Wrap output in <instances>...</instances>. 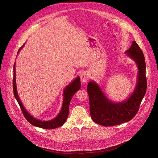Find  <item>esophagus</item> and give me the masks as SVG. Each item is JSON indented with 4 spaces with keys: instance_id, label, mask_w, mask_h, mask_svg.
<instances>
[{
    "instance_id": "1",
    "label": "esophagus",
    "mask_w": 158,
    "mask_h": 158,
    "mask_svg": "<svg viewBox=\"0 0 158 158\" xmlns=\"http://www.w3.org/2000/svg\"><path fill=\"white\" fill-rule=\"evenodd\" d=\"M88 80V74L86 73H83L81 75V81L82 82H87Z\"/></svg>"
}]
</instances>
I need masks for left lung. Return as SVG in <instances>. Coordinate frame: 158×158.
Wrapping results in <instances>:
<instances>
[{
  "instance_id": "obj_1",
  "label": "left lung",
  "mask_w": 158,
  "mask_h": 158,
  "mask_svg": "<svg viewBox=\"0 0 158 158\" xmlns=\"http://www.w3.org/2000/svg\"><path fill=\"white\" fill-rule=\"evenodd\" d=\"M125 53L136 62L138 69L136 87L127 99L114 102L106 96L94 81L87 85L91 117L94 122L104 126L119 125L131 120L137 114L146 92V63L143 51L136 42L133 41Z\"/></svg>"
}]
</instances>
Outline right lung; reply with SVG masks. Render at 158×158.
<instances>
[{"instance_id": "add662e5", "label": "right lung", "mask_w": 158, "mask_h": 158, "mask_svg": "<svg viewBox=\"0 0 158 158\" xmlns=\"http://www.w3.org/2000/svg\"><path fill=\"white\" fill-rule=\"evenodd\" d=\"M24 44L22 46L18 51L17 54L19 52L20 50L24 47ZM15 63L14 64V79H13V91H14V96L18 102L20 107L22 111L25 118L27 120L29 123H30L32 125L41 127L43 129H52L57 127H59L61 126H62L67 117L69 115V107L71 100L74 96V94L80 89L81 88V81H80V77H77L71 83H70L68 85L66 86L63 92V96H64V99H63V103L62 106L61 108V110L60 111L58 115L53 119H51L50 121H40L35 118L31 116L27 110L26 109V108L24 107L23 104H22V102L20 101L19 97L17 94V87H16V81H15Z\"/></svg>"}]
</instances>
